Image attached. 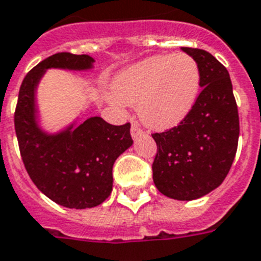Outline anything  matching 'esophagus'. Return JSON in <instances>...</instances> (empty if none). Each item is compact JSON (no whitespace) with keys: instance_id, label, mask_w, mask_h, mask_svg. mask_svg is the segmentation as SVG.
Returning <instances> with one entry per match:
<instances>
[{"instance_id":"esophagus-1","label":"esophagus","mask_w":261,"mask_h":261,"mask_svg":"<svg viewBox=\"0 0 261 261\" xmlns=\"http://www.w3.org/2000/svg\"><path fill=\"white\" fill-rule=\"evenodd\" d=\"M141 135H143V131L139 128V126H138L137 123H134L131 126V137H133V139H137V138H139Z\"/></svg>"}]
</instances>
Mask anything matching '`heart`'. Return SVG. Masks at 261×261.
I'll use <instances>...</instances> for the list:
<instances>
[{"label": "heart", "instance_id": "b5f03b06", "mask_svg": "<svg viewBox=\"0 0 261 261\" xmlns=\"http://www.w3.org/2000/svg\"><path fill=\"white\" fill-rule=\"evenodd\" d=\"M201 72L188 55H156L123 69L112 83L115 106H138L151 130H167L189 115L200 94Z\"/></svg>", "mask_w": 261, "mask_h": 261}]
</instances>
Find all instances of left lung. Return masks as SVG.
<instances>
[{
  "mask_svg": "<svg viewBox=\"0 0 261 261\" xmlns=\"http://www.w3.org/2000/svg\"><path fill=\"white\" fill-rule=\"evenodd\" d=\"M201 72V94L177 127L152 134L156 143L152 179L166 197L192 201L225 179L239 143V112L226 68L209 52L181 48Z\"/></svg>",
  "mask_w": 261,
  "mask_h": 261,
  "instance_id": "left-lung-1",
  "label": "left lung"
}]
</instances>
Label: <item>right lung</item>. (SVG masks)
Listing matches in <instances>:
<instances>
[{
    "instance_id": "add662e5",
    "label": "right lung",
    "mask_w": 261,
    "mask_h": 261,
    "mask_svg": "<svg viewBox=\"0 0 261 261\" xmlns=\"http://www.w3.org/2000/svg\"><path fill=\"white\" fill-rule=\"evenodd\" d=\"M94 63L88 55L68 52L42 60L25 76L14 114L28 174L48 198L71 209L97 206L111 194L114 162L133 145L130 123L114 126L100 116L84 122L76 118L64 128L50 133L40 124L36 95L48 69L90 71Z\"/></svg>"
}]
</instances>
